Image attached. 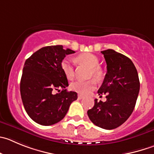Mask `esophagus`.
<instances>
[{
    "label": "esophagus",
    "mask_w": 154,
    "mask_h": 154,
    "mask_svg": "<svg viewBox=\"0 0 154 154\" xmlns=\"http://www.w3.org/2000/svg\"><path fill=\"white\" fill-rule=\"evenodd\" d=\"M82 98H84V97H83L82 95H81V94H79L78 95V99H79V100H81V99H82Z\"/></svg>",
    "instance_id": "1"
}]
</instances>
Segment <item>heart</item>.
I'll return each mask as SVG.
<instances>
[{"instance_id":"obj_1","label":"heart","mask_w":154,"mask_h":154,"mask_svg":"<svg viewBox=\"0 0 154 154\" xmlns=\"http://www.w3.org/2000/svg\"><path fill=\"white\" fill-rule=\"evenodd\" d=\"M79 63L85 64L91 68L90 76H94L96 79H100L103 76V71L98 66L100 61L97 57L90 53H85L80 54L77 57ZM61 68L63 72L68 79H72L75 76V68L72 60L69 58H65L61 62ZM97 87V82L94 79L88 81H75L70 85V88L74 91L82 95H87Z\"/></svg>"}]
</instances>
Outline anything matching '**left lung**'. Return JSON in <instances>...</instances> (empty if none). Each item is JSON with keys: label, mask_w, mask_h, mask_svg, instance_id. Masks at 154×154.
Masks as SVG:
<instances>
[{"label": "left lung", "mask_w": 154, "mask_h": 154, "mask_svg": "<svg viewBox=\"0 0 154 154\" xmlns=\"http://www.w3.org/2000/svg\"><path fill=\"white\" fill-rule=\"evenodd\" d=\"M101 53L107 72L97 93L106 94V101L95 99L94 106L88 110V116L95 125L111 130L123 124L132 113L140 82L137 69L129 58L112 49Z\"/></svg>", "instance_id": "left-lung-1"}]
</instances>
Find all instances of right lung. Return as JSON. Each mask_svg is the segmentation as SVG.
<instances>
[{
    "mask_svg": "<svg viewBox=\"0 0 154 154\" xmlns=\"http://www.w3.org/2000/svg\"><path fill=\"white\" fill-rule=\"evenodd\" d=\"M75 51L62 45L41 48L26 60L20 81V94L28 115L38 124L51 125L62 120L77 93L67 91V78L61 68L66 55ZM59 89H62L61 92ZM54 90L60 93L54 94Z\"/></svg>",
    "mask_w": 154,
    "mask_h": 154,
    "instance_id": "add662e5",
    "label": "right lung"
}]
</instances>
